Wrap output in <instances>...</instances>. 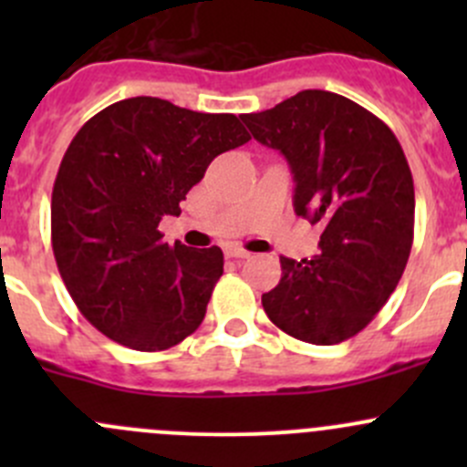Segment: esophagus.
Segmentation results:
<instances>
[{"label": "esophagus", "instance_id": "esophagus-1", "mask_svg": "<svg viewBox=\"0 0 467 467\" xmlns=\"http://www.w3.org/2000/svg\"><path fill=\"white\" fill-rule=\"evenodd\" d=\"M225 255L234 257V260H246V257H251V253L244 251L242 246H228L225 248Z\"/></svg>", "mask_w": 467, "mask_h": 467}]
</instances>
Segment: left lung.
<instances>
[{
	"label": "left lung",
	"mask_w": 467,
	"mask_h": 467,
	"mask_svg": "<svg viewBox=\"0 0 467 467\" xmlns=\"http://www.w3.org/2000/svg\"><path fill=\"white\" fill-rule=\"evenodd\" d=\"M242 121L285 155L296 214L323 228L312 260L280 257L264 312L305 343L346 341L384 307L411 253L416 196L402 146L373 112L325 89H303Z\"/></svg>",
	"instance_id": "obj_1"
}]
</instances>
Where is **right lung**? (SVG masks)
<instances>
[{
    "mask_svg": "<svg viewBox=\"0 0 467 467\" xmlns=\"http://www.w3.org/2000/svg\"><path fill=\"white\" fill-rule=\"evenodd\" d=\"M248 140L239 117L155 97L112 103L74 135L51 194V246L69 296L99 332L158 352L203 323L223 253L169 246L158 225L181 214L216 155Z\"/></svg>",
    "mask_w": 467,
    "mask_h": 467,
    "instance_id": "1",
    "label": "right lung"
}]
</instances>
